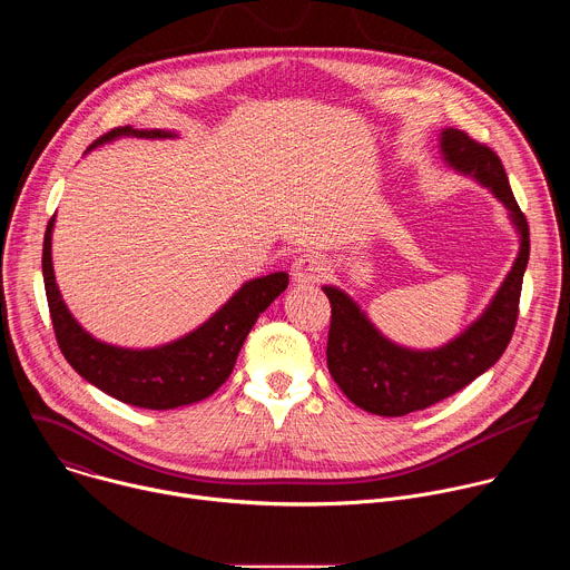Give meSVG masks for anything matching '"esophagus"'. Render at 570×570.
Segmentation results:
<instances>
[{"instance_id":"34e87169","label":"esophagus","mask_w":570,"mask_h":570,"mask_svg":"<svg viewBox=\"0 0 570 570\" xmlns=\"http://www.w3.org/2000/svg\"><path fill=\"white\" fill-rule=\"evenodd\" d=\"M324 271H327V264H324L322 257L302 255L293 262L291 277L297 286H315L324 277Z\"/></svg>"}]
</instances>
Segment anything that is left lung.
Returning <instances> with one entry per match:
<instances>
[{
  "label": "left lung",
  "mask_w": 570,
  "mask_h": 570,
  "mask_svg": "<svg viewBox=\"0 0 570 570\" xmlns=\"http://www.w3.org/2000/svg\"><path fill=\"white\" fill-rule=\"evenodd\" d=\"M446 165L487 187L508 209L519 234V255L492 302L435 350H411L385 338L365 311L341 288L322 286L332 302L327 367L358 409L381 417H403L455 394L490 370L510 345L519 317L523 273L530 257V227L519 209L499 155L458 128L440 132Z\"/></svg>",
  "instance_id": "left-lung-1"
}]
</instances>
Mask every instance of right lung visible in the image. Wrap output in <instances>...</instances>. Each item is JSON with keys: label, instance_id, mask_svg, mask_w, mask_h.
I'll return each instance as SVG.
<instances>
[{"label": "right lung", "instance_id": "obj_1", "mask_svg": "<svg viewBox=\"0 0 570 570\" xmlns=\"http://www.w3.org/2000/svg\"><path fill=\"white\" fill-rule=\"evenodd\" d=\"M119 137L176 139L174 130L115 128L90 144L95 150ZM51 216L42 246V277L58 347L67 363L101 392L148 411H171L214 394L232 374L236 356L257 317L288 286V273H271L243 284L200 327L167 345L132 350L104 343L80 327L67 308L53 275Z\"/></svg>", "mask_w": 570, "mask_h": 570}]
</instances>
